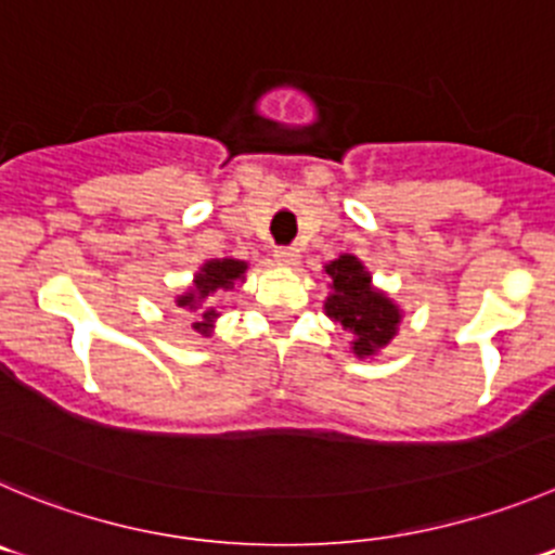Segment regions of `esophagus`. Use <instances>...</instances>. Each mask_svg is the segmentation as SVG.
<instances>
[{"instance_id":"34e87169","label":"esophagus","mask_w":555,"mask_h":555,"mask_svg":"<svg viewBox=\"0 0 555 555\" xmlns=\"http://www.w3.org/2000/svg\"><path fill=\"white\" fill-rule=\"evenodd\" d=\"M274 261L281 263V267H297L299 250L297 247H278V250H274Z\"/></svg>"}]
</instances>
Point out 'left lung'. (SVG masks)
<instances>
[{
    "label": "left lung",
    "mask_w": 555,
    "mask_h": 555,
    "mask_svg": "<svg viewBox=\"0 0 555 555\" xmlns=\"http://www.w3.org/2000/svg\"><path fill=\"white\" fill-rule=\"evenodd\" d=\"M330 274L332 294L326 297L324 310L332 321L343 324L353 335L351 351L365 360L382 351L395 335L403 313L398 305L378 292L371 281V272L357 256H340L324 267Z\"/></svg>",
    "instance_id": "1"
}]
</instances>
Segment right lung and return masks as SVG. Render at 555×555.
<instances>
[{
  "label": "right lung",
  "instance_id": "1",
  "mask_svg": "<svg viewBox=\"0 0 555 555\" xmlns=\"http://www.w3.org/2000/svg\"><path fill=\"white\" fill-rule=\"evenodd\" d=\"M245 269L247 263L240 261V258H212V261H207L198 272H195L193 286L177 297V308H188L193 310V313H197L198 309L203 310L198 319L193 321L195 332H202L204 337L212 335L218 310L204 308V305H207V299L212 297L215 292H220V288H223V292L234 288V283L245 278Z\"/></svg>",
  "mask_w": 555,
  "mask_h": 555
}]
</instances>
